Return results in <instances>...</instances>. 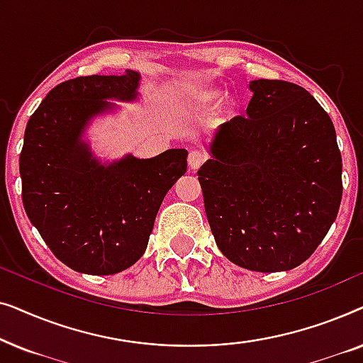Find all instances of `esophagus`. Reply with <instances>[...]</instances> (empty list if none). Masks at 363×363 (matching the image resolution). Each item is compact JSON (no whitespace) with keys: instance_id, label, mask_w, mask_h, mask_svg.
Segmentation results:
<instances>
[{"instance_id":"1","label":"esophagus","mask_w":363,"mask_h":363,"mask_svg":"<svg viewBox=\"0 0 363 363\" xmlns=\"http://www.w3.org/2000/svg\"><path fill=\"white\" fill-rule=\"evenodd\" d=\"M206 160H208V155L203 150H191L190 155H188V165H190V168H193V170L200 168Z\"/></svg>"}]
</instances>
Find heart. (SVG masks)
Returning <instances> with one entry per match:
<instances>
[{"label": "heart", "instance_id": "b5f03b06", "mask_svg": "<svg viewBox=\"0 0 363 363\" xmlns=\"http://www.w3.org/2000/svg\"><path fill=\"white\" fill-rule=\"evenodd\" d=\"M218 97H220V96H218V92H215V91H203V92L198 94L196 101L203 104V106H210V104L218 101Z\"/></svg>", "mask_w": 363, "mask_h": 363}]
</instances>
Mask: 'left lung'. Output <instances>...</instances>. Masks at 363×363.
<instances>
[{
    "mask_svg": "<svg viewBox=\"0 0 363 363\" xmlns=\"http://www.w3.org/2000/svg\"><path fill=\"white\" fill-rule=\"evenodd\" d=\"M246 116L221 123L198 170L216 245L259 272L299 266L342 200V157L329 113L304 87L257 79Z\"/></svg>",
    "mask_w": 363,
    "mask_h": 363,
    "instance_id": "1",
    "label": "left lung"
}]
</instances>
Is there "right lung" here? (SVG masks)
Returning a JSON list of instances; mask_svg holds the SVG:
<instances>
[{"mask_svg": "<svg viewBox=\"0 0 363 363\" xmlns=\"http://www.w3.org/2000/svg\"><path fill=\"white\" fill-rule=\"evenodd\" d=\"M140 74L86 76L48 94L24 132L23 205L52 255L84 274H116L140 259L167 191L186 172L185 148L101 165L81 142L107 99L137 97Z\"/></svg>", "mask_w": 363, "mask_h": 363, "instance_id": "add662e5", "label": "right lung"}]
</instances>
